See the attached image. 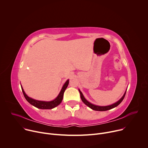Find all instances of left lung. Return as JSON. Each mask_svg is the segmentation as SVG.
Here are the masks:
<instances>
[{"mask_svg":"<svg viewBox=\"0 0 148 148\" xmlns=\"http://www.w3.org/2000/svg\"><path fill=\"white\" fill-rule=\"evenodd\" d=\"M79 90V94H80V97H81V100L82 101L85 103L87 106H88L89 108H90L91 109L93 110H95V111H107V110H111L116 107H117L118 105L119 104L121 103V102L122 101V100L123 99L124 97H125V94H126V90L124 93V94L123 95V96L120 99H119L117 102H116L115 103H114L111 105H107V106H99V105H94L93 103H91V102H90L89 101H88L86 98L85 97H84L82 92L78 89Z\"/></svg>","mask_w":148,"mask_h":148,"instance_id":"obj_1","label":"left lung"}]
</instances>
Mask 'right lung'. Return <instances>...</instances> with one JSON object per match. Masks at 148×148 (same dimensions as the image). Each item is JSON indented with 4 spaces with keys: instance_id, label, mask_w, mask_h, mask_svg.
Listing matches in <instances>:
<instances>
[{
    "instance_id": "obj_1",
    "label": "right lung",
    "mask_w": 148,
    "mask_h": 148,
    "mask_svg": "<svg viewBox=\"0 0 148 148\" xmlns=\"http://www.w3.org/2000/svg\"><path fill=\"white\" fill-rule=\"evenodd\" d=\"M69 84V79H67L66 82L63 85L60 93L58 94V96L53 100L50 101H39V100H36L34 99H33L29 96L27 95V94L25 93L22 86H21V87H22V92L23 93V95L26 98V99L32 105H33L34 107L39 108V109H42V110H50L53 109L57 106L61 102L62 98H63V95H64V92L68 87V85Z\"/></svg>"
}]
</instances>
